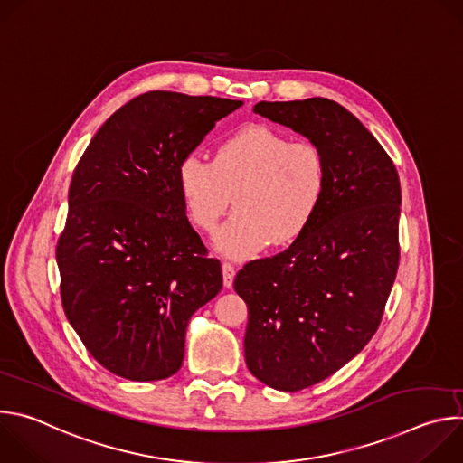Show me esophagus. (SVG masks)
<instances>
[{
    "label": "esophagus",
    "instance_id": "obj_1",
    "mask_svg": "<svg viewBox=\"0 0 463 463\" xmlns=\"http://www.w3.org/2000/svg\"><path fill=\"white\" fill-rule=\"evenodd\" d=\"M222 271H223V284H225V288H231L232 282H234V275H236L234 266H232V263H229V261H223Z\"/></svg>",
    "mask_w": 463,
    "mask_h": 463
}]
</instances>
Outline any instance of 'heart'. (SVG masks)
<instances>
[{
	"label": "heart",
	"mask_w": 463,
	"mask_h": 463,
	"mask_svg": "<svg viewBox=\"0 0 463 463\" xmlns=\"http://www.w3.org/2000/svg\"><path fill=\"white\" fill-rule=\"evenodd\" d=\"M177 184L192 223L214 231L231 205L234 214L214 236L223 254L245 260L269 243L286 245L311 223L322 202L326 161L311 141H289L269 126H249L223 139L214 161L188 154Z\"/></svg>",
	"instance_id": "heart-1"
}]
</instances>
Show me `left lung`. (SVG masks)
<instances>
[{
    "label": "left lung",
    "mask_w": 463,
    "mask_h": 463,
    "mask_svg": "<svg viewBox=\"0 0 463 463\" xmlns=\"http://www.w3.org/2000/svg\"><path fill=\"white\" fill-rule=\"evenodd\" d=\"M254 113L307 137L326 161L307 229L234 279L249 309L247 368L271 388L297 392L334 375L377 332L400 266L402 186L377 139L334 100L258 102Z\"/></svg>",
    "instance_id": "left-lung-1"
}]
</instances>
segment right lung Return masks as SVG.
I'll return each mask as SVG.
<instances>
[{"label": "right lung", "instance_id": "1", "mask_svg": "<svg viewBox=\"0 0 463 463\" xmlns=\"http://www.w3.org/2000/svg\"><path fill=\"white\" fill-rule=\"evenodd\" d=\"M243 102L148 91L118 108L80 157L56 243L61 306L88 352L131 381L174 375L186 326L222 286L186 218L179 161Z\"/></svg>", "mask_w": 463, "mask_h": 463}]
</instances>
